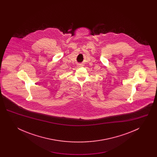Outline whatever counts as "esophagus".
I'll return each instance as SVG.
<instances>
[{
    "label": "esophagus",
    "instance_id": "obj_1",
    "mask_svg": "<svg viewBox=\"0 0 157 157\" xmlns=\"http://www.w3.org/2000/svg\"><path fill=\"white\" fill-rule=\"evenodd\" d=\"M82 65H83L81 64V63H79V64H78V66H79V67H82Z\"/></svg>",
    "mask_w": 157,
    "mask_h": 157
}]
</instances>
